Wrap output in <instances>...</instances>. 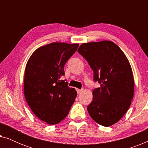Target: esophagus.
I'll list each match as a JSON object with an SVG mask.
<instances>
[{
  "label": "esophagus",
  "mask_w": 148,
  "mask_h": 148,
  "mask_svg": "<svg viewBox=\"0 0 148 148\" xmlns=\"http://www.w3.org/2000/svg\"><path fill=\"white\" fill-rule=\"evenodd\" d=\"M83 91V89H81V90H79V89H77V94H80L81 92H82Z\"/></svg>",
  "instance_id": "1"
}]
</instances>
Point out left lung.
<instances>
[{
  "mask_svg": "<svg viewBox=\"0 0 148 148\" xmlns=\"http://www.w3.org/2000/svg\"><path fill=\"white\" fill-rule=\"evenodd\" d=\"M77 52L94 71V81L100 84L93 91L88 105L90 116L99 125L109 127L128 110L134 94L130 63L120 48L110 41L82 44Z\"/></svg>",
  "mask_w": 148,
  "mask_h": 148,
  "instance_id": "obj_1",
  "label": "left lung"
}]
</instances>
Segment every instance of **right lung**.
<instances>
[{
    "label": "right lung",
    "mask_w": 148,
    "mask_h": 148,
    "mask_svg": "<svg viewBox=\"0 0 148 148\" xmlns=\"http://www.w3.org/2000/svg\"><path fill=\"white\" fill-rule=\"evenodd\" d=\"M78 44L53 42L35 50L26 64L24 94L34 114L48 125L62 121L77 96L68 86L64 66L77 51Z\"/></svg>",
    "instance_id": "right-lung-1"
}]
</instances>
